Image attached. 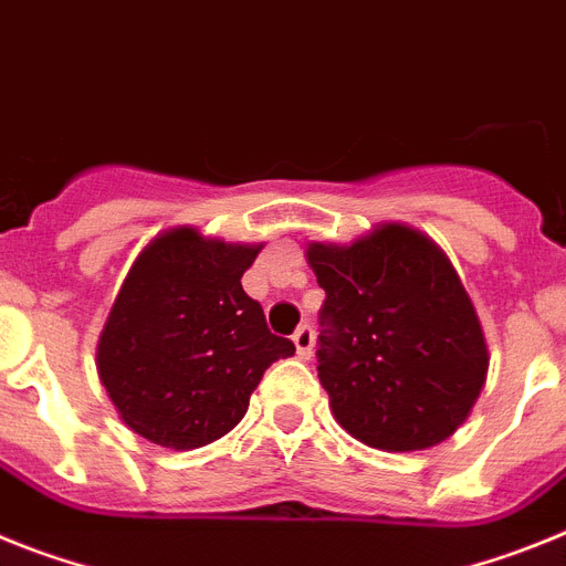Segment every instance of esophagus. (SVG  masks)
<instances>
[{
    "mask_svg": "<svg viewBox=\"0 0 566 566\" xmlns=\"http://www.w3.org/2000/svg\"><path fill=\"white\" fill-rule=\"evenodd\" d=\"M292 340L297 355H301L303 360H308V357H312V349H315V329H312V326H301V329L292 335Z\"/></svg>",
    "mask_w": 566,
    "mask_h": 566,
    "instance_id": "34e87169",
    "label": "esophagus"
}]
</instances>
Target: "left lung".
Here are the masks:
<instances>
[{
  "label": "left lung",
  "instance_id": "left-lung-1",
  "mask_svg": "<svg viewBox=\"0 0 566 566\" xmlns=\"http://www.w3.org/2000/svg\"><path fill=\"white\" fill-rule=\"evenodd\" d=\"M326 292L317 378L335 421L384 452L447 441L486 384L490 352L470 294L432 237L380 223L352 243H308Z\"/></svg>",
  "mask_w": 566,
  "mask_h": 566
}]
</instances>
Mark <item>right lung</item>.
Here are the masks:
<instances>
[{
  "instance_id": "obj_1",
  "label": "right lung",
  "mask_w": 566,
  "mask_h": 566,
  "mask_svg": "<svg viewBox=\"0 0 566 566\" xmlns=\"http://www.w3.org/2000/svg\"><path fill=\"white\" fill-rule=\"evenodd\" d=\"M260 249L177 226L148 240L125 274L96 340V371L145 441L197 449L223 438L263 371L294 355L240 283Z\"/></svg>"
}]
</instances>
